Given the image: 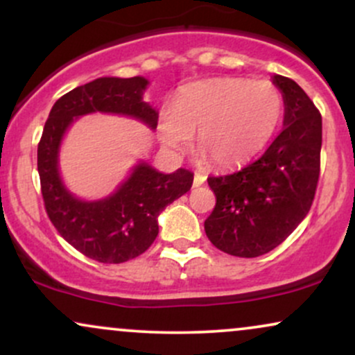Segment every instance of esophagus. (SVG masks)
Here are the masks:
<instances>
[{
  "label": "esophagus",
  "mask_w": 355,
  "mask_h": 355,
  "mask_svg": "<svg viewBox=\"0 0 355 355\" xmlns=\"http://www.w3.org/2000/svg\"><path fill=\"white\" fill-rule=\"evenodd\" d=\"M205 180H207L205 175L195 173V175H193V187H200V185H203V183H205Z\"/></svg>",
  "instance_id": "esophagus-1"
}]
</instances>
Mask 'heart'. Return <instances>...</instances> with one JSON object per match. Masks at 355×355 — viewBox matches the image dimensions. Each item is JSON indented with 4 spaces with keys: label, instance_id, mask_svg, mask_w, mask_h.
Instances as JSON below:
<instances>
[{
    "label": "heart",
    "instance_id": "b5f03b06",
    "mask_svg": "<svg viewBox=\"0 0 355 355\" xmlns=\"http://www.w3.org/2000/svg\"><path fill=\"white\" fill-rule=\"evenodd\" d=\"M282 92L266 80L211 78L183 87L165 108L158 132L166 146L198 148L218 168L245 164L268 144L284 118Z\"/></svg>",
    "mask_w": 355,
    "mask_h": 355
}]
</instances>
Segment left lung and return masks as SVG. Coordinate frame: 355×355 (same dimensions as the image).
<instances>
[{
  "label": "left lung",
  "mask_w": 355,
  "mask_h": 355,
  "mask_svg": "<svg viewBox=\"0 0 355 355\" xmlns=\"http://www.w3.org/2000/svg\"><path fill=\"white\" fill-rule=\"evenodd\" d=\"M285 100L284 130L272 145L239 172L209 177L214 211L207 237L235 257L274 250L311 210L320 175L322 116L294 80L275 75Z\"/></svg>",
  "instance_id": "8db88e82"
}]
</instances>
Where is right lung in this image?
<instances>
[{
    "instance_id": "right-lung-1",
    "label": "right lung",
    "mask_w": 355,
    "mask_h": 355,
    "mask_svg": "<svg viewBox=\"0 0 355 355\" xmlns=\"http://www.w3.org/2000/svg\"><path fill=\"white\" fill-rule=\"evenodd\" d=\"M144 76H103L76 87L53 105L38 144V173L48 217L58 234L88 259L121 263L141 255L158 235V215L190 190L193 173H160L145 162L103 200L85 202L64 189L58 172L61 138L75 118L118 113L157 128L158 112L144 101Z\"/></svg>"
}]
</instances>
